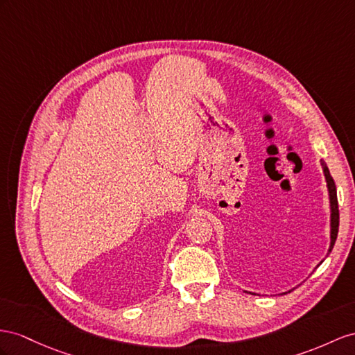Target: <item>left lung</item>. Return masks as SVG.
<instances>
[{"mask_svg":"<svg viewBox=\"0 0 355 355\" xmlns=\"http://www.w3.org/2000/svg\"><path fill=\"white\" fill-rule=\"evenodd\" d=\"M321 165L324 169V175L327 180V187H329V193H330V207H331V243H330V249L331 252L336 239H338V232H339V205H338V193H336V184L334 180L330 175V171L327 168L325 163L321 160ZM250 294V293H249Z\"/></svg>","mask_w":355,"mask_h":355,"instance_id":"8db88e82","label":"left lung"}]
</instances>
